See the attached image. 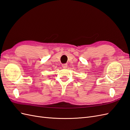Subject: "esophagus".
<instances>
[{
	"label": "esophagus",
	"instance_id": "1",
	"mask_svg": "<svg viewBox=\"0 0 130 130\" xmlns=\"http://www.w3.org/2000/svg\"><path fill=\"white\" fill-rule=\"evenodd\" d=\"M62 67L63 68H64V69L67 68V67H68V64H62Z\"/></svg>",
	"mask_w": 130,
	"mask_h": 130
}]
</instances>
